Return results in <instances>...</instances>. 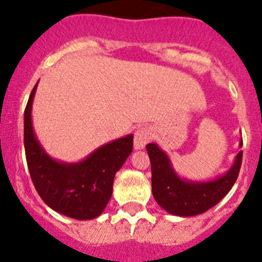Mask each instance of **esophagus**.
I'll list each match as a JSON object with an SVG mask.
<instances>
[{"mask_svg": "<svg viewBox=\"0 0 262 262\" xmlns=\"http://www.w3.org/2000/svg\"><path fill=\"white\" fill-rule=\"evenodd\" d=\"M150 139V133L147 128H141L134 133V148L136 149H144Z\"/></svg>", "mask_w": 262, "mask_h": 262, "instance_id": "obj_1", "label": "esophagus"}]
</instances>
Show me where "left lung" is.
<instances>
[{"instance_id":"1","label":"left lung","mask_w":262,"mask_h":262,"mask_svg":"<svg viewBox=\"0 0 262 262\" xmlns=\"http://www.w3.org/2000/svg\"><path fill=\"white\" fill-rule=\"evenodd\" d=\"M146 148L152 167L153 198L166 212L178 216L198 215L218 204L236 182L242 163L239 150L223 175L210 180H191L176 172L168 155L157 143H148Z\"/></svg>"}]
</instances>
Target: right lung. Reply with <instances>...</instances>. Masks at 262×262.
I'll list each match as a JSON object with an SVG mask.
<instances>
[{
    "label": "right lung",
    "instance_id": "add662e5",
    "mask_svg": "<svg viewBox=\"0 0 262 262\" xmlns=\"http://www.w3.org/2000/svg\"><path fill=\"white\" fill-rule=\"evenodd\" d=\"M34 86L24 114V143L36 191L54 212L78 221L100 216L113 194L115 173L133 150V134L102 144L78 162L55 160L44 149L33 126Z\"/></svg>",
    "mask_w": 262,
    "mask_h": 262
}]
</instances>
